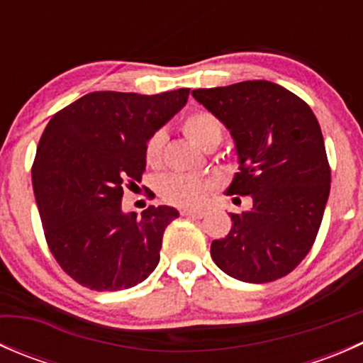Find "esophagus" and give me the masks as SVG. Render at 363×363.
Wrapping results in <instances>:
<instances>
[{
  "label": "esophagus",
  "instance_id": "1",
  "mask_svg": "<svg viewBox=\"0 0 363 363\" xmlns=\"http://www.w3.org/2000/svg\"><path fill=\"white\" fill-rule=\"evenodd\" d=\"M181 214L188 216V218H193V219H202L205 216V211H200V208H182Z\"/></svg>",
  "mask_w": 363,
  "mask_h": 363
}]
</instances>
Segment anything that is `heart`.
Here are the masks:
<instances>
[{
    "instance_id": "heart-1",
    "label": "heart",
    "mask_w": 363,
    "mask_h": 363,
    "mask_svg": "<svg viewBox=\"0 0 363 363\" xmlns=\"http://www.w3.org/2000/svg\"><path fill=\"white\" fill-rule=\"evenodd\" d=\"M186 137L191 138L203 149H214L223 138L221 119L208 111H195L182 119L181 124ZM167 135L158 130L147 138L144 149L145 163L151 168H160L163 163V149ZM216 181L207 175L168 174L158 182V193L167 203L175 207H199L214 191Z\"/></svg>"
}]
</instances>
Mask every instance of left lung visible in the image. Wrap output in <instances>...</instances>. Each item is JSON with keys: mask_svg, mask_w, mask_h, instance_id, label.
Segmentation results:
<instances>
[{"mask_svg": "<svg viewBox=\"0 0 363 363\" xmlns=\"http://www.w3.org/2000/svg\"><path fill=\"white\" fill-rule=\"evenodd\" d=\"M191 94L235 140L240 172L228 193L252 199L250 212H230L232 230L212 240V259L244 283L288 276L309 255L330 193V164L316 116L302 98L269 80Z\"/></svg>", "mask_w": 363, "mask_h": 363, "instance_id": "8db88e82", "label": "left lung"}]
</instances>
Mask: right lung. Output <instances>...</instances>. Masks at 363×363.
<instances>
[{
	"instance_id": "1",
	"label": "right lung",
	"mask_w": 363,
	"mask_h": 363,
	"mask_svg": "<svg viewBox=\"0 0 363 363\" xmlns=\"http://www.w3.org/2000/svg\"><path fill=\"white\" fill-rule=\"evenodd\" d=\"M189 89L161 94L96 91L52 116L33 161L43 235L61 269L94 291L137 286L160 262L175 208L149 205L123 214L124 188L140 182L147 138L188 101Z\"/></svg>"
}]
</instances>
